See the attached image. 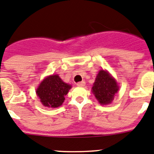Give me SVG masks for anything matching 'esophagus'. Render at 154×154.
Listing matches in <instances>:
<instances>
[{
	"instance_id": "1",
	"label": "esophagus",
	"mask_w": 154,
	"mask_h": 154,
	"mask_svg": "<svg viewBox=\"0 0 154 154\" xmlns=\"http://www.w3.org/2000/svg\"><path fill=\"white\" fill-rule=\"evenodd\" d=\"M77 85H78V86H79V87H83V86H85V82L84 81L80 82L77 83Z\"/></svg>"
}]
</instances>
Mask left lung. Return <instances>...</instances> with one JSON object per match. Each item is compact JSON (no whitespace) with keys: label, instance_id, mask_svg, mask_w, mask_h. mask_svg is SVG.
I'll use <instances>...</instances> for the list:
<instances>
[{"label":"left lung","instance_id":"left-lung-1","mask_svg":"<svg viewBox=\"0 0 154 154\" xmlns=\"http://www.w3.org/2000/svg\"><path fill=\"white\" fill-rule=\"evenodd\" d=\"M119 86L116 80L105 70H100L91 88V91L101 105H108L113 101Z\"/></svg>","mask_w":154,"mask_h":154}]
</instances>
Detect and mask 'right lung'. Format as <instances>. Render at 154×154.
<instances>
[{"label": "right lung", "instance_id": "1", "mask_svg": "<svg viewBox=\"0 0 154 154\" xmlns=\"http://www.w3.org/2000/svg\"><path fill=\"white\" fill-rule=\"evenodd\" d=\"M71 87V85L64 82L58 75H52L41 82L36 92L43 106L58 108L62 105Z\"/></svg>", "mask_w": 154, "mask_h": 154}]
</instances>
